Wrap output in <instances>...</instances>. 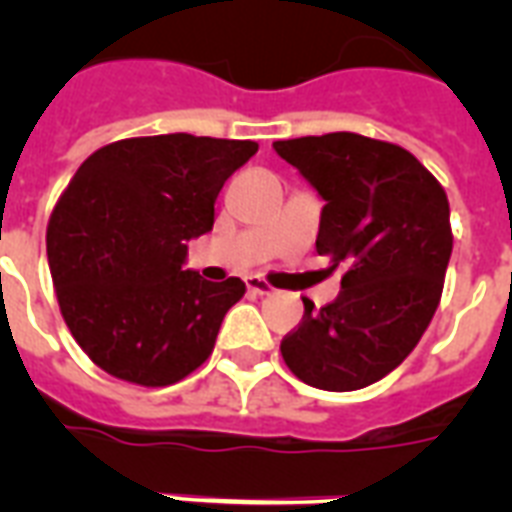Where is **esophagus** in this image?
Wrapping results in <instances>:
<instances>
[{"mask_svg": "<svg viewBox=\"0 0 512 512\" xmlns=\"http://www.w3.org/2000/svg\"><path fill=\"white\" fill-rule=\"evenodd\" d=\"M244 284H247V289L252 292V295H271V292H273L271 284H265V281L257 279V276H249Z\"/></svg>", "mask_w": 512, "mask_h": 512, "instance_id": "1", "label": "esophagus"}]
</instances>
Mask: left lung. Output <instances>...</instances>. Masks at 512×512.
Here are the masks:
<instances>
[{
    "label": "left lung",
    "mask_w": 512,
    "mask_h": 512,
    "mask_svg": "<svg viewBox=\"0 0 512 512\" xmlns=\"http://www.w3.org/2000/svg\"><path fill=\"white\" fill-rule=\"evenodd\" d=\"M276 154L324 199L316 252L342 271L340 295L281 340L295 377L319 390L382 380L420 342L452 257L449 201L406 148L329 132L276 140Z\"/></svg>",
    "instance_id": "left-lung-1"
}]
</instances>
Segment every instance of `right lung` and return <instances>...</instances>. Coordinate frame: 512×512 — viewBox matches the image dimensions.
<instances>
[{
    "label": "right lung",
    "instance_id": "1",
    "mask_svg": "<svg viewBox=\"0 0 512 512\" xmlns=\"http://www.w3.org/2000/svg\"><path fill=\"white\" fill-rule=\"evenodd\" d=\"M252 140H116L76 170L47 225V260L74 340L119 380L164 388L201 366L244 281L185 268L188 241L215 225L223 183Z\"/></svg>",
    "mask_w": 512,
    "mask_h": 512
}]
</instances>
